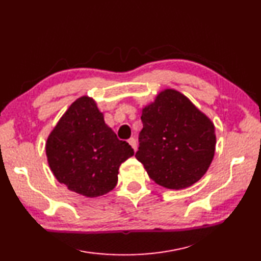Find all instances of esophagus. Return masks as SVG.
Segmentation results:
<instances>
[{"instance_id":"esophagus-1","label":"esophagus","mask_w":261,"mask_h":261,"mask_svg":"<svg viewBox=\"0 0 261 261\" xmlns=\"http://www.w3.org/2000/svg\"><path fill=\"white\" fill-rule=\"evenodd\" d=\"M128 142L132 146V149L135 150V151H137V140L135 138H130Z\"/></svg>"}]
</instances>
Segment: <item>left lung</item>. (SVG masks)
<instances>
[{"label":"left lung","mask_w":261,"mask_h":261,"mask_svg":"<svg viewBox=\"0 0 261 261\" xmlns=\"http://www.w3.org/2000/svg\"><path fill=\"white\" fill-rule=\"evenodd\" d=\"M141 120L136 158L153 181L182 190L204 176L215 154V126L188 97L164 89L142 109Z\"/></svg>","instance_id":"left-lung-1"}]
</instances>
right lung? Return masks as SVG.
Here are the masks:
<instances>
[{
  "label": "right lung",
  "instance_id": "right-lung-1",
  "mask_svg": "<svg viewBox=\"0 0 261 261\" xmlns=\"http://www.w3.org/2000/svg\"><path fill=\"white\" fill-rule=\"evenodd\" d=\"M135 154L105 123L95 100L83 96L73 101L46 141L49 168L59 183L86 197H98L115 189L119 166Z\"/></svg>",
  "mask_w": 261,
  "mask_h": 261
}]
</instances>
